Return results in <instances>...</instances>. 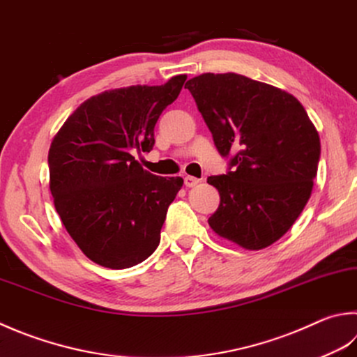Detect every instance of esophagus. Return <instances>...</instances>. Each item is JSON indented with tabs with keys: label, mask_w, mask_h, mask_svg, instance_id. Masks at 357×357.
Segmentation results:
<instances>
[{
	"label": "esophagus",
	"mask_w": 357,
	"mask_h": 357,
	"mask_svg": "<svg viewBox=\"0 0 357 357\" xmlns=\"http://www.w3.org/2000/svg\"><path fill=\"white\" fill-rule=\"evenodd\" d=\"M197 183H200V180H199V178H196V177H191V176H186V177H185V185H186L188 188L196 186Z\"/></svg>",
	"instance_id": "esophagus-1"
}]
</instances>
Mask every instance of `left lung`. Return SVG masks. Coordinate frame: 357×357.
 <instances>
[{
	"mask_svg": "<svg viewBox=\"0 0 357 357\" xmlns=\"http://www.w3.org/2000/svg\"><path fill=\"white\" fill-rule=\"evenodd\" d=\"M222 157L208 177L219 208L208 224L220 238L261 250L294 225L311 197L320 138L297 98L236 73H205L186 82Z\"/></svg>",
	"mask_w": 357,
	"mask_h": 357,
	"instance_id": "1",
	"label": "left lung"
}]
</instances>
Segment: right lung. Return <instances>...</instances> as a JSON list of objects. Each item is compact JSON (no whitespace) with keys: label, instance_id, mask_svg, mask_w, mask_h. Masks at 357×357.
Listing matches in <instances>:
<instances>
[{"label":"right lung","instance_id":"1","mask_svg":"<svg viewBox=\"0 0 357 357\" xmlns=\"http://www.w3.org/2000/svg\"><path fill=\"white\" fill-rule=\"evenodd\" d=\"M185 80L180 74L165 85L100 93L80 104L52 139L54 206L73 241L99 266H137L160 244L183 178L153 176L132 153L152 151L153 127Z\"/></svg>","mask_w":357,"mask_h":357}]
</instances>
